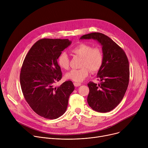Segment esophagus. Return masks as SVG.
Returning a JSON list of instances; mask_svg holds the SVG:
<instances>
[{
	"label": "esophagus",
	"instance_id": "esophagus-1",
	"mask_svg": "<svg viewBox=\"0 0 148 148\" xmlns=\"http://www.w3.org/2000/svg\"><path fill=\"white\" fill-rule=\"evenodd\" d=\"M74 85L75 87H79L81 85V84L79 82H74Z\"/></svg>",
	"mask_w": 148,
	"mask_h": 148
}]
</instances>
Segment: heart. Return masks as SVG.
<instances>
[{"instance_id":"b5f03b06","label":"heart","mask_w":148,"mask_h":148,"mask_svg":"<svg viewBox=\"0 0 148 148\" xmlns=\"http://www.w3.org/2000/svg\"><path fill=\"white\" fill-rule=\"evenodd\" d=\"M71 52L81 57V67L79 69H73L67 73L65 77L75 82H81L89 74L90 70L92 73L98 71L103 62V54L99 47H92L86 43H80L71 49ZM57 63L61 69L67 70L69 68L70 59L67 54L63 51L57 58Z\"/></svg>"}]
</instances>
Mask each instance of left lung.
<instances>
[{"instance_id": "1", "label": "left lung", "mask_w": 148, "mask_h": 148, "mask_svg": "<svg viewBox=\"0 0 148 148\" xmlns=\"http://www.w3.org/2000/svg\"><path fill=\"white\" fill-rule=\"evenodd\" d=\"M97 40L102 46L103 62L97 74L99 84L90 81L87 102L99 112L114 110L123 99L130 81V66L123 50L107 36L101 33L83 35L80 39Z\"/></svg>"}]
</instances>
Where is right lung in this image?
Returning a JSON list of instances; mask_svg holds the SVG:
<instances>
[{
  "label": "right lung",
  "mask_w": 148,
  "mask_h": 148,
  "mask_svg": "<svg viewBox=\"0 0 148 148\" xmlns=\"http://www.w3.org/2000/svg\"><path fill=\"white\" fill-rule=\"evenodd\" d=\"M71 44L69 39H40L23 61L20 74L23 96L32 109L45 118L54 119L64 114L75 88L71 81L54 86L62 78L57 58Z\"/></svg>",
  "instance_id": "right-lung-1"
}]
</instances>
